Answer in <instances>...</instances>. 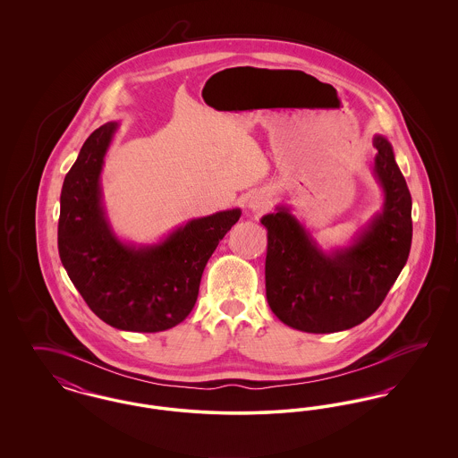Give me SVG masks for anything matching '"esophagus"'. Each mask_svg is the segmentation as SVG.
<instances>
[{
  "label": "esophagus",
  "mask_w": 458,
  "mask_h": 458,
  "mask_svg": "<svg viewBox=\"0 0 458 458\" xmlns=\"http://www.w3.org/2000/svg\"><path fill=\"white\" fill-rule=\"evenodd\" d=\"M269 204V196L266 192H256L249 199V208L252 211H264Z\"/></svg>",
  "instance_id": "34e87169"
}]
</instances>
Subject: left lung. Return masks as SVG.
<instances>
[{"mask_svg": "<svg viewBox=\"0 0 458 458\" xmlns=\"http://www.w3.org/2000/svg\"><path fill=\"white\" fill-rule=\"evenodd\" d=\"M374 172L386 202L352 247L325 256L286 209L261 219L267 228L266 297L284 325L307 333L357 327L383 304L412 243V197L390 142L376 135Z\"/></svg>", "mask_w": 458, "mask_h": 458, "instance_id": "1", "label": "left lung"}]
</instances>
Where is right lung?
Here are the masks:
<instances>
[{
	"label": "right lung",
	"instance_id": "add662e5",
	"mask_svg": "<svg viewBox=\"0 0 458 458\" xmlns=\"http://www.w3.org/2000/svg\"><path fill=\"white\" fill-rule=\"evenodd\" d=\"M114 123L92 131L66 174L58 250L89 309L106 325L154 333L182 323L196 305L211 254L239 209L192 219L161 245L135 250L113 237L101 208L99 174Z\"/></svg>",
	"mask_w": 458,
	"mask_h": 458
}]
</instances>
